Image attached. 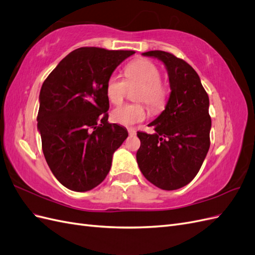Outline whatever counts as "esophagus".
<instances>
[{
  "label": "esophagus",
  "instance_id": "obj_1",
  "mask_svg": "<svg viewBox=\"0 0 255 255\" xmlns=\"http://www.w3.org/2000/svg\"><path fill=\"white\" fill-rule=\"evenodd\" d=\"M128 133H129V135H135V130L131 129V128H128Z\"/></svg>",
  "mask_w": 255,
  "mask_h": 255
}]
</instances>
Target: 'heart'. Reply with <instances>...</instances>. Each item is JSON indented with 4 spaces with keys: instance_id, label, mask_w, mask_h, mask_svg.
Segmentation results:
<instances>
[{
    "instance_id": "heart-1",
    "label": "heart",
    "mask_w": 255,
    "mask_h": 255,
    "mask_svg": "<svg viewBox=\"0 0 255 255\" xmlns=\"http://www.w3.org/2000/svg\"><path fill=\"white\" fill-rule=\"evenodd\" d=\"M161 74L157 65L146 59L133 61L125 68V79L113 74L106 85L107 97L113 105H120L125 99L128 87L139 86L135 100L146 103L152 110L161 108L166 99V87L160 80ZM147 111L143 104H127L112 112L113 122L124 126H133L146 119Z\"/></svg>"
}]
</instances>
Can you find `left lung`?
Masks as SVG:
<instances>
[{"label":"left lung","mask_w":255,"mask_h":255,"mask_svg":"<svg viewBox=\"0 0 255 255\" xmlns=\"http://www.w3.org/2000/svg\"><path fill=\"white\" fill-rule=\"evenodd\" d=\"M168 70L171 94L165 109L148 126L155 133L137 131L139 168L148 181L163 190L188 185L207 155L212 128L209 98L199 75L184 60L164 51H148Z\"/></svg>","instance_id":"1"}]
</instances>
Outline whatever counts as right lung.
I'll use <instances>...</instances> for the list:
<instances>
[{
	"label": "right lung",
	"mask_w": 255,
	"mask_h": 255,
	"mask_svg": "<svg viewBox=\"0 0 255 255\" xmlns=\"http://www.w3.org/2000/svg\"><path fill=\"white\" fill-rule=\"evenodd\" d=\"M134 51L83 47L51 71L39 94L37 128L51 172L69 190L97 187L111 169L112 157L128 136L109 124L106 85L115 68Z\"/></svg>",
	"instance_id": "right-lung-1"
}]
</instances>
